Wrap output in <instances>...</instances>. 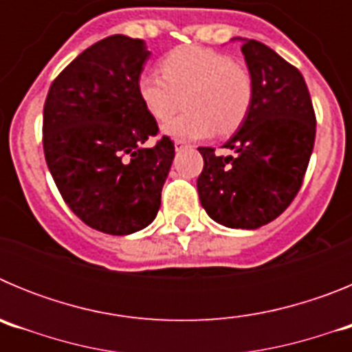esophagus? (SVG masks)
I'll return each mask as SVG.
<instances>
[{"instance_id": "1", "label": "esophagus", "mask_w": 352, "mask_h": 352, "mask_svg": "<svg viewBox=\"0 0 352 352\" xmlns=\"http://www.w3.org/2000/svg\"><path fill=\"white\" fill-rule=\"evenodd\" d=\"M186 142L185 141H179V139H176V141H174V148H176V151H179V149H183V148H186Z\"/></svg>"}]
</instances>
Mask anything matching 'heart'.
Segmentation results:
<instances>
[{
    "label": "heart",
    "mask_w": 352,
    "mask_h": 352,
    "mask_svg": "<svg viewBox=\"0 0 352 352\" xmlns=\"http://www.w3.org/2000/svg\"><path fill=\"white\" fill-rule=\"evenodd\" d=\"M162 71L144 70L138 93L155 120L166 121L182 105L186 113L164 125L179 141L208 139L219 129L229 133L241 125L254 95L252 77L227 54L201 45H179L162 60Z\"/></svg>",
    "instance_id": "heart-1"
}]
</instances>
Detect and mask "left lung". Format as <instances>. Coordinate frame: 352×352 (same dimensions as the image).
Segmentation results:
<instances>
[{"mask_svg":"<svg viewBox=\"0 0 352 352\" xmlns=\"http://www.w3.org/2000/svg\"><path fill=\"white\" fill-rule=\"evenodd\" d=\"M241 52L254 84L247 116L223 144L231 155L199 148L201 204L214 222L259 229L292 203L309 167L316 114L303 76L268 45L248 38Z\"/></svg>","mask_w":352,"mask_h":352,"instance_id":"left-lung-1","label":"left lung"}]
</instances>
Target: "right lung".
Masks as SVG:
<instances>
[{
  "instance_id": "add662e5",
  "label": "right lung",
  "mask_w": 352,
  "mask_h": 352,
  "mask_svg": "<svg viewBox=\"0 0 352 352\" xmlns=\"http://www.w3.org/2000/svg\"><path fill=\"white\" fill-rule=\"evenodd\" d=\"M151 52L113 35L80 52L51 84L43 105V153L65 203L86 226L113 236L153 222L174 144L138 93Z\"/></svg>"
}]
</instances>
